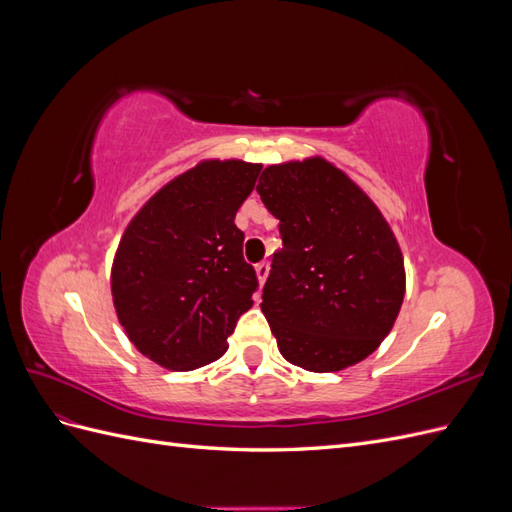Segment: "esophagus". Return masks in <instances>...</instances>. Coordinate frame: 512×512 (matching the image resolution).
Here are the masks:
<instances>
[{
  "mask_svg": "<svg viewBox=\"0 0 512 512\" xmlns=\"http://www.w3.org/2000/svg\"><path fill=\"white\" fill-rule=\"evenodd\" d=\"M256 275H258V282H260V286L265 284L267 275H269V262H258V265H256Z\"/></svg>",
  "mask_w": 512,
  "mask_h": 512,
  "instance_id": "1",
  "label": "esophagus"
}]
</instances>
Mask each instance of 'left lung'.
<instances>
[{"label": "left lung", "instance_id": "left-lung-1", "mask_svg": "<svg viewBox=\"0 0 512 512\" xmlns=\"http://www.w3.org/2000/svg\"><path fill=\"white\" fill-rule=\"evenodd\" d=\"M256 192L280 220L260 309L277 348L307 371L363 361L393 329L404 258L382 213L320 158L265 168Z\"/></svg>", "mask_w": 512, "mask_h": 512}]
</instances>
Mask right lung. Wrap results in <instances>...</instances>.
<instances>
[{
    "label": "right lung",
    "mask_w": 512,
    "mask_h": 512,
    "mask_svg": "<svg viewBox=\"0 0 512 512\" xmlns=\"http://www.w3.org/2000/svg\"><path fill=\"white\" fill-rule=\"evenodd\" d=\"M260 164L211 160L179 175L136 213L119 243L111 288L123 331L151 361L190 371L218 361L258 277L235 215Z\"/></svg>",
    "instance_id": "obj_1"
}]
</instances>
